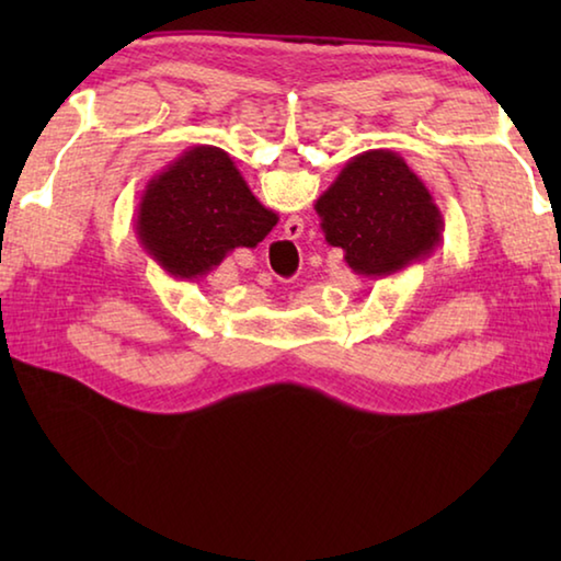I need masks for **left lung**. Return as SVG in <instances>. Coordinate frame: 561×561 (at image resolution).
Segmentation results:
<instances>
[{"mask_svg":"<svg viewBox=\"0 0 561 561\" xmlns=\"http://www.w3.org/2000/svg\"><path fill=\"white\" fill-rule=\"evenodd\" d=\"M321 232L360 277L383 279L423 262L443 242L431 190L393 150H366L341 168L314 205Z\"/></svg>","mask_w":561,"mask_h":561,"instance_id":"left-lung-1","label":"left lung"}]
</instances>
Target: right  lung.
Instances as JSON below:
<instances>
[{"instance_id": "1", "label": "right lung", "mask_w": 561, "mask_h": 561, "mask_svg": "<svg viewBox=\"0 0 561 561\" xmlns=\"http://www.w3.org/2000/svg\"><path fill=\"white\" fill-rule=\"evenodd\" d=\"M277 220L225 150L195 146L148 180L136 234L170 277L197 282L237 247H257Z\"/></svg>"}]
</instances>
